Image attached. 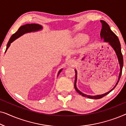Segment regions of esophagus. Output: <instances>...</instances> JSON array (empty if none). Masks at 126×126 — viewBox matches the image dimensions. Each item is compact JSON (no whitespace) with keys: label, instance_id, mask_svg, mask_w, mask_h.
Listing matches in <instances>:
<instances>
[{"label":"esophagus","instance_id":"1","mask_svg":"<svg viewBox=\"0 0 126 126\" xmlns=\"http://www.w3.org/2000/svg\"><path fill=\"white\" fill-rule=\"evenodd\" d=\"M67 64H68L69 66H73L75 64V61H74L73 60H69L68 61V63H67Z\"/></svg>","mask_w":126,"mask_h":126}]
</instances>
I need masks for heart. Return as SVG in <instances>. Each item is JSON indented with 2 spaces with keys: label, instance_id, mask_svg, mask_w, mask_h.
Wrapping results in <instances>:
<instances>
[{
  "label": "heart",
  "instance_id": "obj_1",
  "mask_svg": "<svg viewBox=\"0 0 126 126\" xmlns=\"http://www.w3.org/2000/svg\"><path fill=\"white\" fill-rule=\"evenodd\" d=\"M89 39V37L86 34H80L77 37V41L80 44H84L88 42Z\"/></svg>",
  "mask_w": 126,
  "mask_h": 126
}]
</instances>
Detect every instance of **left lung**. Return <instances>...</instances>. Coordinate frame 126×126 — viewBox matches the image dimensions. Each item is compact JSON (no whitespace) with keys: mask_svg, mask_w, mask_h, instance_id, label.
<instances>
[{"mask_svg":"<svg viewBox=\"0 0 126 126\" xmlns=\"http://www.w3.org/2000/svg\"><path fill=\"white\" fill-rule=\"evenodd\" d=\"M100 22L101 23V32H100V37L101 39H104L105 42H109L110 45L113 47V49H114V50L116 52V54L118 57L119 63L120 66V72L119 76V79L118 81L116 84V85L115 86L114 88L113 89H112L111 91H110L109 92L106 93V94H101V95H97V96H89L87 95V94H82L81 92H80L78 89L77 88L76 85V80H77V72L75 70L76 72V76H75V88L76 91L79 93V94L82 95L84 97H86L89 99H101L105 96L107 94H109L110 92H111L113 89L115 88V87L118 84L119 81L120 77H121L122 73V68H123V55H122V51H121V47H120V44L119 40L118 37L111 30L110 27L108 25L107 23H106V22H105L104 20H100Z\"/></svg>","mask_w":126,"mask_h":126,"instance_id":"left-lung-1","label":"left lung"}]
</instances>
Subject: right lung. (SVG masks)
Masks as SVG:
<instances>
[{
    "label": "right lung",
    "instance_id": "obj_1",
    "mask_svg": "<svg viewBox=\"0 0 126 126\" xmlns=\"http://www.w3.org/2000/svg\"><path fill=\"white\" fill-rule=\"evenodd\" d=\"M42 29V27L40 25H38V24H35V23H32V24H26V25L22 26H20L18 31L13 34V35L11 36V38H10L9 41H8L7 45V47L6 51L7 50L8 48V47L10 46V44L13 42L14 41H15L16 38H18L20 37L24 34L25 33H26V32H35V31H38L41 30V29ZM61 71V70L59 72V74L60 72Z\"/></svg>",
    "mask_w": 126,
    "mask_h": 126
}]
</instances>
